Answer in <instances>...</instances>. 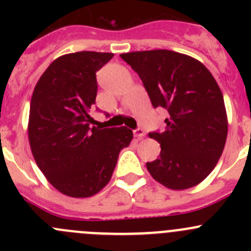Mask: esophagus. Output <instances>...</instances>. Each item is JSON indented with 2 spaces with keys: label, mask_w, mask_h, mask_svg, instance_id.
<instances>
[{
  "label": "esophagus",
  "mask_w": 251,
  "mask_h": 251,
  "mask_svg": "<svg viewBox=\"0 0 251 251\" xmlns=\"http://www.w3.org/2000/svg\"><path fill=\"white\" fill-rule=\"evenodd\" d=\"M144 135H146V132H144L143 128L137 127V128H136V130H133V136H135V137H137V138H142V137H143Z\"/></svg>",
  "instance_id": "34e87169"
}]
</instances>
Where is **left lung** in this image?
<instances>
[{"label":"left lung","instance_id":"1","mask_svg":"<svg viewBox=\"0 0 251 251\" xmlns=\"http://www.w3.org/2000/svg\"><path fill=\"white\" fill-rule=\"evenodd\" d=\"M143 82L154 108L168 110L165 130L149 132L160 155L147 163L154 179L171 189L197 186L214 170L227 138L224 96L199 60L169 50L120 54Z\"/></svg>","mask_w":251,"mask_h":251}]
</instances>
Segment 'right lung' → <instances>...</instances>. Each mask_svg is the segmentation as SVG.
Masks as SVG:
<instances>
[{"instance_id":"add662e5","label":"right lung","mask_w":251,"mask_h":251,"mask_svg":"<svg viewBox=\"0 0 251 251\" xmlns=\"http://www.w3.org/2000/svg\"><path fill=\"white\" fill-rule=\"evenodd\" d=\"M113 57L90 50L62 55L50 63L32 93L27 128L32 155L48 182L73 198L98 193L133 137L125 126H90L96 73Z\"/></svg>"}]
</instances>
